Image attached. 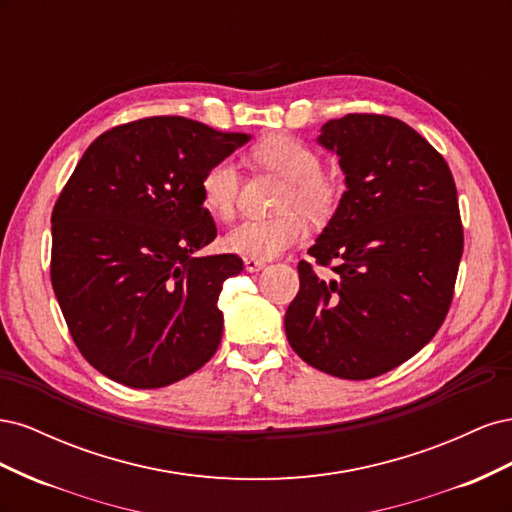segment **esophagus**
Listing matches in <instances>:
<instances>
[{
	"mask_svg": "<svg viewBox=\"0 0 512 512\" xmlns=\"http://www.w3.org/2000/svg\"><path fill=\"white\" fill-rule=\"evenodd\" d=\"M243 265H245V271H250V273H256V271H260V269H265V265L267 262L265 260H258V258H243Z\"/></svg>",
	"mask_w": 512,
	"mask_h": 512,
	"instance_id": "obj_1",
	"label": "esophagus"
}]
</instances>
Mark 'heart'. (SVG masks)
<instances>
[{"instance_id": "obj_1", "label": "heart", "mask_w": 512, "mask_h": 512, "mask_svg": "<svg viewBox=\"0 0 512 512\" xmlns=\"http://www.w3.org/2000/svg\"><path fill=\"white\" fill-rule=\"evenodd\" d=\"M254 158L288 181L277 218H252L232 228L226 247L247 258L271 260L301 241L309 220H327L339 203V183L322 173L318 151L290 134H275L254 147ZM241 170L232 158L213 162L200 179L203 205L222 220H230L237 209Z\"/></svg>"}]
</instances>
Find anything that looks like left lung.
Instances as JSON below:
<instances>
[{
  "mask_svg": "<svg viewBox=\"0 0 512 512\" xmlns=\"http://www.w3.org/2000/svg\"><path fill=\"white\" fill-rule=\"evenodd\" d=\"M346 192L299 262L284 318L301 359L324 374L369 380L399 367L438 333L453 301L463 228L451 168L408 123L350 113L322 126Z\"/></svg>",
  "mask_w": 512,
  "mask_h": 512,
  "instance_id": "1",
  "label": "left lung"
}]
</instances>
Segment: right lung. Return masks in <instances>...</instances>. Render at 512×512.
<instances>
[{
	"label": "right lung",
	"instance_id": "obj_1",
	"mask_svg": "<svg viewBox=\"0 0 512 512\" xmlns=\"http://www.w3.org/2000/svg\"><path fill=\"white\" fill-rule=\"evenodd\" d=\"M250 138L147 117L100 134L76 164L51 215V282L76 348L106 378L160 389L218 350L222 284L243 262L196 254L218 235L200 179Z\"/></svg>",
	"mask_w": 512,
	"mask_h": 512
}]
</instances>
